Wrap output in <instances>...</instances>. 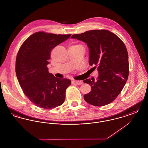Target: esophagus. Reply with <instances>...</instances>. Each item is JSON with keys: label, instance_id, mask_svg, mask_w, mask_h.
<instances>
[{"label": "esophagus", "instance_id": "esophagus-1", "mask_svg": "<svg viewBox=\"0 0 148 148\" xmlns=\"http://www.w3.org/2000/svg\"><path fill=\"white\" fill-rule=\"evenodd\" d=\"M72 84H73L82 85L83 84L82 81H79V80H73L72 81Z\"/></svg>", "mask_w": 148, "mask_h": 148}]
</instances>
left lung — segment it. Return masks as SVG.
<instances>
[{"mask_svg": "<svg viewBox=\"0 0 148 148\" xmlns=\"http://www.w3.org/2000/svg\"><path fill=\"white\" fill-rule=\"evenodd\" d=\"M87 44L89 49V65L97 69L99 77L83 81L89 84L92 90L85 94L89 104L103 106L114 101L121 92L129 75L127 48L119 38L111 32L92 30L72 35Z\"/></svg>", "mask_w": 148, "mask_h": 148, "instance_id": "obj_1", "label": "left lung"}]
</instances>
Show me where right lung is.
Listing matches in <instances>:
<instances>
[{
    "label": "right lung",
    "instance_id": "right-lung-1",
    "mask_svg": "<svg viewBox=\"0 0 148 148\" xmlns=\"http://www.w3.org/2000/svg\"><path fill=\"white\" fill-rule=\"evenodd\" d=\"M71 34L36 32L28 37L18 51L15 72L24 94L37 106L46 109L61 106L65 101L68 79L55 77L48 71L50 53Z\"/></svg>",
    "mask_w": 148,
    "mask_h": 148
}]
</instances>
